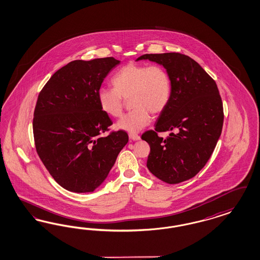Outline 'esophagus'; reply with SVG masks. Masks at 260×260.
<instances>
[{
    "label": "esophagus",
    "mask_w": 260,
    "mask_h": 260,
    "mask_svg": "<svg viewBox=\"0 0 260 260\" xmlns=\"http://www.w3.org/2000/svg\"><path fill=\"white\" fill-rule=\"evenodd\" d=\"M129 139L133 140V141H137V140H140V136L137 135H128Z\"/></svg>",
    "instance_id": "34e87169"
}]
</instances>
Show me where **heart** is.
I'll return each instance as SVG.
<instances>
[{"label":"heart","mask_w":260,"mask_h":260,"mask_svg":"<svg viewBox=\"0 0 260 260\" xmlns=\"http://www.w3.org/2000/svg\"><path fill=\"white\" fill-rule=\"evenodd\" d=\"M112 88H100L97 94L101 109L108 116L120 117L124 99L133 109L122 117L117 127L135 134L149 124L151 114L157 115L170 102L172 82L169 73L160 65L128 63L112 78Z\"/></svg>","instance_id":"b5f03b06"}]
</instances>
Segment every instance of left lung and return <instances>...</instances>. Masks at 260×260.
<instances>
[{
  "label": "left lung",
  "mask_w": 260,
  "mask_h": 260,
  "mask_svg": "<svg viewBox=\"0 0 260 260\" xmlns=\"http://www.w3.org/2000/svg\"><path fill=\"white\" fill-rule=\"evenodd\" d=\"M169 73L172 93L167 108L157 119L154 131L141 138L150 145L147 167L157 179L177 184L195 177L214 151L222 133L224 110L214 80L199 63L179 53L146 54ZM171 131L163 140L157 132Z\"/></svg>",
  "instance_id": "obj_1"
}]
</instances>
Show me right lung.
Here are the masks:
<instances>
[{"label": "right lung", "mask_w": 260, "mask_h": 260, "mask_svg": "<svg viewBox=\"0 0 260 260\" xmlns=\"http://www.w3.org/2000/svg\"><path fill=\"white\" fill-rule=\"evenodd\" d=\"M114 57L74 60L54 73L40 91L34 113L36 152L64 189L93 192L107 179L128 141L124 131L108 132L112 121L97 94Z\"/></svg>", "instance_id": "right-lung-1"}]
</instances>
